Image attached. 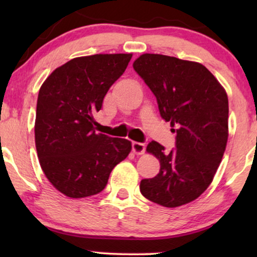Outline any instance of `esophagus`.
I'll use <instances>...</instances> for the list:
<instances>
[{"label": "esophagus", "instance_id": "obj_1", "mask_svg": "<svg viewBox=\"0 0 257 257\" xmlns=\"http://www.w3.org/2000/svg\"><path fill=\"white\" fill-rule=\"evenodd\" d=\"M132 150L136 154H143L146 150V144L144 143H138V142H133L132 143Z\"/></svg>", "mask_w": 257, "mask_h": 257}]
</instances>
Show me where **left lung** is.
Listing matches in <instances>:
<instances>
[{"label": "left lung", "instance_id": "obj_1", "mask_svg": "<svg viewBox=\"0 0 257 257\" xmlns=\"http://www.w3.org/2000/svg\"><path fill=\"white\" fill-rule=\"evenodd\" d=\"M157 98L161 118L171 122L175 149L152 140L146 151L160 161L154 178L143 179L140 192L164 207L198 199L213 181L228 139V97L206 66L171 56L144 54L133 63Z\"/></svg>", "mask_w": 257, "mask_h": 257}]
</instances>
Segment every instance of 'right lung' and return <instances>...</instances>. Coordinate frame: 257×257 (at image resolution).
Here are the masks:
<instances>
[{
	"mask_svg": "<svg viewBox=\"0 0 257 257\" xmlns=\"http://www.w3.org/2000/svg\"><path fill=\"white\" fill-rule=\"evenodd\" d=\"M131 58V54L73 58L41 86L35 121L37 156L48 180L69 198L100 193L115 165L131 152L130 140L94 128V114Z\"/></svg>",
	"mask_w": 257,
	"mask_h": 257,
	"instance_id": "obj_1",
	"label": "right lung"
}]
</instances>
